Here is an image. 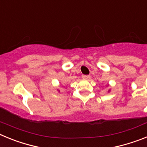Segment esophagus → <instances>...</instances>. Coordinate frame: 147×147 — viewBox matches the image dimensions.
I'll list each match as a JSON object with an SVG mask.
<instances>
[{
	"instance_id": "34e87169",
	"label": "esophagus",
	"mask_w": 147,
	"mask_h": 147,
	"mask_svg": "<svg viewBox=\"0 0 147 147\" xmlns=\"http://www.w3.org/2000/svg\"><path fill=\"white\" fill-rule=\"evenodd\" d=\"M82 77L84 80H88V79L90 78V76H88V75H82Z\"/></svg>"
}]
</instances>
